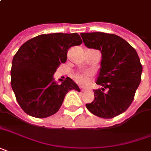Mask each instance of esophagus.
I'll return each instance as SVG.
<instances>
[{"mask_svg": "<svg viewBox=\"0 0 151 151\" xmlns=\"http://www.w3.org/2000/svg\"><path fill=\"white\" fill-rule=\"evenodd\" d=\"M80 89L81 90L82 92H84V91H85V88L84 87H80Z\"/></svg>", "mask_w": 151, "mask_h": 151, "instance_id": "esophagus-1", "label": "esophagus"}]
</instances>
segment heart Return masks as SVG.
<instances>
[{"mask_svg":"<svg viewBox=\"0 0 151 151\" xmlns=\"http://www.w3.org/2000/svg\"><path fill=\"white\" fill-rule=\"evenodd\" d=\"M74 80L78 83H80L81 85H87L90 81V76L88 74H84V73H76L74 77Z\"/></svg>","mask_w":151,"mask_h":151,"instance_id":"b5f03b06","label":"heart"}]
</instances>
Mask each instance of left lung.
Segmentation results:
<instances>
[{
  "mask_svg": "<svg viewBox=\"0 0 151 151\" xmlns=\"http://www.w3.org/2000/svg\"><path fill=\"white\" fill-rule=\"evenodd\" d=\"M87 48L101 52V68L95 99L87 103L90 112L102 118H113L129 107L140 84L143 66L135 48L121 37L102 32L81 34Z\"/></svg>",
  "mask_w": 151,
  "mask_h": 151,
  "instance_id": "left-lung-1",
  "label": "left lung"
}]
</instances>
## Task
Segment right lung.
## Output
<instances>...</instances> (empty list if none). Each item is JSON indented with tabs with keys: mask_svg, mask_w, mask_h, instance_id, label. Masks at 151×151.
Segmentation results:
<instances>
[{
	"mask_svg": "<svg viewBox=\"0 0 151 151\" xmlns=\"http://www.w3.org/2000/svg\"><path fill=\"white\" fill-rule=\"evenodd\" d=\"M82 40L74 34H41L25 42L13 57L11 85L20 107L32 117L45 118L55 114L70 90L80 92L66 78L58 85L53 75L67 59V52Z\"/></svg>",
	"mask_w": 151,
	"mask_h": 151,
	"instance_id": "1",
	"label": "right lung"
}]
</instances>
